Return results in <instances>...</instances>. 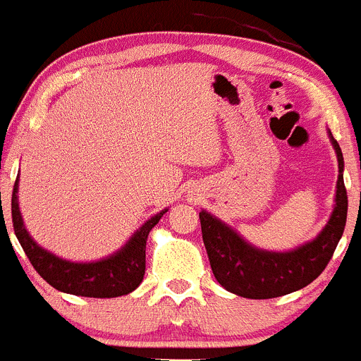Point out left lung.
Masks as SVG:
<instances>
[{
  "label": "left lung",
  "instance_id": "8db88e82",
  "mask_svg": "<svg viewBox=\"0 0 361 361\" xmlns=\"http://www.w3.org/2000/svg\"><path fill=\"white\" fill-rule=\"evenodd\" d=\"M338 161L337 191L331 216L312 241L289 252H269L253 246L238 230L205 209L200 212L202 238L212 273L228 293L250 300H269L300 290L324 271L344 234L348 193L344 186V156L337 140L328 131Z\"/></svg>",
  "mask_w": 361,
  "mask_h": 361
}]
</instances>
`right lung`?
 <instances>
[{
  "label": "right lung",
  "instance_id": "obj_1",
  "mask_svg": "<svg viewBox=\"0 0 361 361\" xmlns=\"http://www.w3.org/2000/svg\"><path fill=\"white\" fill-rule=\"evenodd\" d=\"M19 177L16 178L12 193V223L16 238L37 273L60 293L85 298H118L133 293L142 283L145 274V246L149 232L159 223L163 209L147 219L129 241L104 259L94 262H74L61 259L49 250L42 248L30 235L19 209Z\"/></svg>",
  "mask_w": 361,
  "mask_h": 361
}]
</instances>
